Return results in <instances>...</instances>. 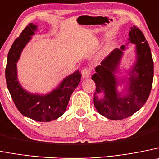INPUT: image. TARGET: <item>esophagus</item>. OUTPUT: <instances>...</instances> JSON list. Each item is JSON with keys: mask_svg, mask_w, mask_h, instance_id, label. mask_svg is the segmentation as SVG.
Listing matches in <instances>:
<instances>
[{"mask_svg": "<svg viewBox=\"0 0 159 159\" xmlns=\"http://www.w3.org/2000/svg\"><path fill=\"white\" fill-rule=\"evenodd\" d=\"M91 70L90 68H85L82 70V76L84 79L88 78V77L91 76Z\"/></svg>", "mask_w": 159, "mask_h": 159, "instance_id": "34e87169", "label": "esophagus"}]
</instances>
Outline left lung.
Instances as JSON below:
<instances>
[{
	"instance_id": "8db88e82",
	"label": "left lung",
	"mask_w": 159,
	"mask_h": 159,
	"mask_svg": "<svg viewBox=\"0 0 159 159\" xmlns=\"http://www.w3.org/2000/svg\"><path fill=\"white\" fill-rule=\"evenodd\" d=\"M130 43L136 44V62L129 79L128 94L122 96L116 90L118 80L114 75L125 46L115 49L96 67L91 79L95 83L94 104L98 112L110 120H122L137 112L146 103L152 87L154 62L150 46L143 32L136 26L129 31ZM96 94L103 97L98 99Z\"/></svg>"
}]
</instances>
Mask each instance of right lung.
Segmentation results:
<instances>
[{
  "label": "right lung",
  "instance_id": "right-lung-1",
  "mask_svg": "<svg viewBox=\"0 0 159 159\" xmlns=\"http://www.w3.org/2000/svg\"><path fill=\"white\" fill-rule=\"evenodd\" d=\"M37 26L29 23L17 38L8 54L5 78L13 102L19 111L29 118L40 122L56 120L65 112L70 97L79 85L81 73L77 70L64 79L56 89L46 95L27 92L20 84L17 79L16 63L23 49L34 34Z\"/></svg>",
  "mask_w": 159,
  "mask_h": 159
}]
</instances>
